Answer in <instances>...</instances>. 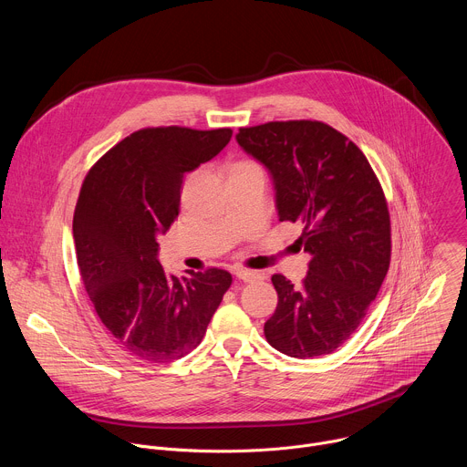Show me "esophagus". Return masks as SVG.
Masks as SVG:
<instances>
[{"mask_svg": "<svg viewBox=\"0 0 467 467\" xmlns=\"http://www.w3.org/2000/svg\"><path fill=\"white\" fill-rule=\"evenodd\" d=\"M234 277L240 279V281H244V283H253V281H258V279H260V275H258L256 272H249V270H242V268L234 270Z\"/></svg>", "mask_w": 467, "mask_h": 467, "instance_id": "34e87169", "label": "esophagus"}]
</instances>
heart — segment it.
Segmentation results:
<instances>
[{"label":"heart","instance_id":"heart-1","mask_svg":"<svg viewBox=\"0 0 467 467\" xmlns=\"http://www.w3.org/2000/svg\"><path fill=\"white\" fill-rule=\"evenodd\" d=\"M249 168H260V166L254 164V162H251V161H240V162H236V164L233 166L231 175H234V173H238V171H244V170H249Z\"/></svg>","mask_w":467,"mask_h":467}]
</instances>
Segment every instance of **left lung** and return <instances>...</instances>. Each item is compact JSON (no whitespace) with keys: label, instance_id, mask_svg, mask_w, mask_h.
<instances>
[{"label":"left lung","instance_id":"1","mask_svg":"<svg viewBox=\"0 0 467 467\" xmlns=\"http://www.w3.org/2000/svg\"><path fill=\"white\" fill-rule=\"evenodd\" d=\"M240 148L270 171L281 222L303 225L301 286L274 275L279 303L265 340L294 358L337 351L360 325L389 268V213L366 155L323 121L242 127Z\"/></svg>","mask_w":467,"mask_h":467}]
</instances>
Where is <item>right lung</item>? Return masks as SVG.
Returning a JSON list of instances; mask_svg holds the SVG:
<instances>
[{
  "mask_svg": "<svg viewBox=\"0 0 467 467\" xmlns=\"http://www.w3.org/2000/svg\"><path fill=\"white\" fill-rule=\"evenodd\" d=\"M231 137V129H140L83 181L74 214L81 279L112 340L139 360L164 364L195 349L233 283L218 268L179 279L157 258L159 236L179 216L184 173Z\"/></svg>",
  "mask_w": 467,
  "mask_h": 467,
  "instance_id": "add662e5",
  "label": "right lung"
}]
</instances>
